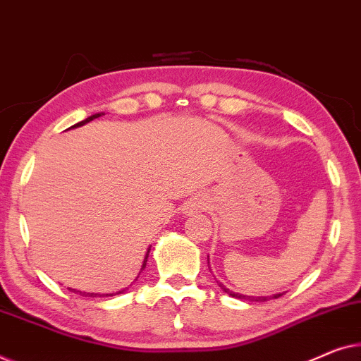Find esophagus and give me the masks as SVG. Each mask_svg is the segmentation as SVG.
Wrapping results in <instances>:
<instances>
[{"label":"esophagus","mask_w":361,"mask_h":361,"mask_svg":"<svg viewBox=\"0 0 361 361\" xmlns=\"http://www.w3.org/2000/svg\"><path fill=\"white\" fill-rule=\"evenodd\" d=\"M202 209H204V202H202L201 200H195V201H191L190 204H188L186 212H188V214H192V212H200Z\"/></svg>","instance_id":"1"}]
</instances>
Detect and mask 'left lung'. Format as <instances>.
Listing matches in <instances>:
<instances>
[{
    "mask_svg": "<svg viewBox=\"0 0 361 361\" xmlns=\"http://www.w3.org/2000/svg\"><path fill=\"white\" fill-rule=\"evenodd\" d=\"M207 263H209V260H207ZM219 283V281H217ZM219 286H221V289L224 293H227L229 294V296H232V298H237V299H243V301H255V302H265V301H268V299H276V298H280L281 294H273V296H245V294H240V293H233V291H231V289H227L224 284H221L219 283Z\"/></svg>",
    "mask_w": 361,
    "mask_h": 361,
    "instance_id": "1",
    "label": "left lung"
}]
</instances>
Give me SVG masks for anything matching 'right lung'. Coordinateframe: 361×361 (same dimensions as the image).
Instances as JSON below:
<instances>
[{"label": "right lung", "mask_w": 361, "mask_h": 361, "mask_svg": "<svg viewBox=\"0 0 361 361\" xmlns=\"http://www.w3.org/2000/svg\"><path fill=\"white\" fill-rule=\"evenodd\" d=\"M99 116H103V113H98V114H93V116H90V118H86L85 121H81V123H77L75 126H72V128H80V126H85L86 123H90V121H93V119H96V118H99ZM72 128H68V129H72ZM149 252H150V248H149ZM149 252H147V255H145V258H144V263H142V268H140V271L144 270L145 268V263H147V258H149ZM140 271H139V275H140ZM139 278V276H137ZM137 278H135V281H137ZM70 291H73V293H80L81 296H88V298H101V296H114V294H121V293H124L126 289H123V291H118V293H111V294H99V293H85V291H77V289H72V288H68Z\"/></svg>", "instance_id": "right-lung-1"}]
</instances>
